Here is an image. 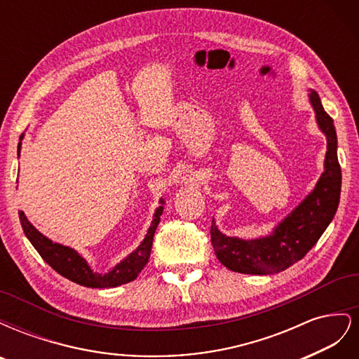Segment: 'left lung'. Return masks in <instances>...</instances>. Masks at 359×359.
I'll return each mask as SVG.
<instances>
[{
	"instance_id": "obj_1",
	"label": "left lung",
	"mask_w": 359,
	"mask_h": 359,
	"mask_svg": "<svg viewBox=\"0 0 359 359\" xmlns=\"http://www.w3.org/2000/svg\"><path fill=\"white\" fill-rule=\"evenodd\" d=\"M316 123L327 136L325 170L316 187L278 223L271 235L256 240L226 236L212 219L211 243L217 259L235 273L266 276L285 271L306 256L334 219L341 191V169L337 157V133L332 118L325 112L319 94L310 90Z\"/></svg>"
}]
</instances>
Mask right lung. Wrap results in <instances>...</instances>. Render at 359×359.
Wrapping results in <instances>:
<instances>
[{
	"label": "right lung",
	"instance_id": "right-lung-1",
	"mask_svg": "<svg viewBox=\"0 0 359 359\" xmlns=\"http://www.w3.org/2000/svg\"><path fill=\"white\" fill-rule=\"evenodd\" d=\"M22 139V136H20ZM20 151V142L18 145V153ZM163 214V205L158 206L154 212V219L151 222L149 229L144 238V241L130 253L124 260H121L118 265H115L109 273L99 274L94 273L88 262L76 252V250L62 245L58 243H53L49 238L40 233L34 226H32L24 211H19V220L22 224V229L39 255L43 257L45 262L57 271L58 274L66 277L74 283L86 287H115L133 281L144 266L148 264V259L151 255V247H153V240L157 226L160 223V215Z\"/></svg>",
	"mask_w": 359,
	"mask_h": 359
}]
</instances>
